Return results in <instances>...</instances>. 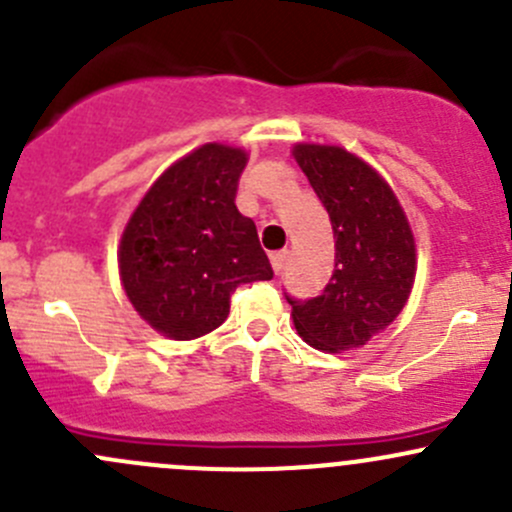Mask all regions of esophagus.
<instances>
[{
	"mask_svg": "<svg viewBox=\"0 0 512 512\" xmlns=\"http://www.w3.org/2000/svg\"><path fill=\"white\" fill-rule=\"evenodd\" d=\"M287 255L289 252L287 250H280V252H272L270 255V262H272V270L277 272V275H280L282 270H285V265H287Z\"/></svg>",
	"mask_w": 512,
	"mask_h": 512,
	"instance_id": "1",
	"label": "esophagus"
}]
</instances>
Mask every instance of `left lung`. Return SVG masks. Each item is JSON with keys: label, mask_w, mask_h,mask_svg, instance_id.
<instances>
[{"label": "left lung", "mask_w": 512, "mask_h": 512, "mask_svg": "<svg viewBox=\"0 0 512 512\" xmlns=\"http://www.w3.org/2000/svg\"><path fill=\"white\" fill-rule=\"evenodd\" d=\"M334 230V272L319 297L294 299L299 337L322 352H347L389 327L409 299L416 245L394 190L374 168L337 146L294 148Z\"/></svg>", "instance_id": "8db88e82"}]
</instances>
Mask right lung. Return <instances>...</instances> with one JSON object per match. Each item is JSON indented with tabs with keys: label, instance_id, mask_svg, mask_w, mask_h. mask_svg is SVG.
<instances>
[{
	"label": "right lung",
	"instance_id": "obj_1",
	"mask_svg": "<svg viewBox=\"0 0 512 512\" xmlns=\"http://www.w3.org/2000/svg\"><path fill=\"white\" fill-rule=\"evenodd\" d=\"M245 163L240 148H198L160 175L123 230V289L165 337L213 332L237 287L275 275L255 223L235 208Z\"/></svg>",
	"mask_w": 512,
	"mask_h": 512
}]
</instances>
